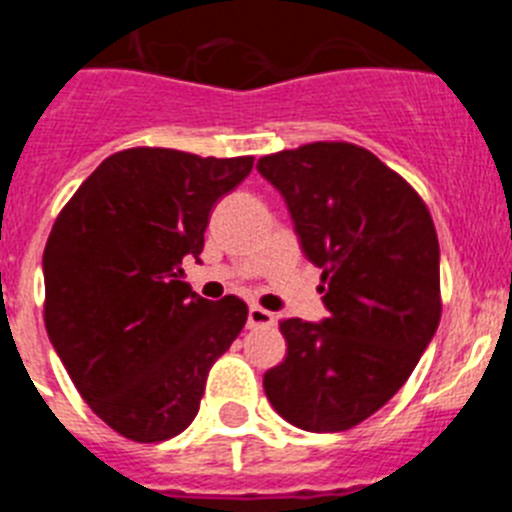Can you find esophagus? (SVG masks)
Wrapping results in <instances>:
<instances>
[{"label":"esophagus","mask_w":512,"mask_h":512,"mask_svg":"<svg viewBox=\"0 0 512 512\" xmlns=\"http://www.w3.org/2000/svg\"><path fill=\"white\" fill-rule=\"evenodd\" d=\"M274 323H277L274 312L264 310V307L259 305L248 307V328H271Z\"/></svg>","instance_id":"34e87169"}]
</instances>
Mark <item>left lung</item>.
Segmentation results:
<instances>
[{"label":"left lung","instance_id":"1","mask_svg":"<svg viewBox=\"0 0 512 512\" xmlns=\"http://www.w3.org/2000/svg\"><path fill=\"white\" fill-rule=\"evenodd\" d=\"M302 251L323 269L328 318L279 323L271 408L312 433L348 431L408 382L441 320L438 235L423 197L372 151L318 140L259 158Z\"/></svg>","mask_w":512,"mask_h":512}]
</instances>
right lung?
Masks as SVG:
<instances>
[{
  "instance_id": "1",
  "label": "right lung",
  "mask_w": 512,
  "mask_h": 512,
  "mask_svg": "<svg viewBox=\"0 0 512 512\" xmlns=\"http://www.w3.org/2000/svg\"><path fill=\"white\" fill-rule=\"evenodd\" d=\"M251 169L253 156L125 148L53 223L45 330L84 402L130 441L179 436L212 364L246 325V302H210L179 277L184 256L200 259L212 205Z\"/></svg>"
}]
</instances>
